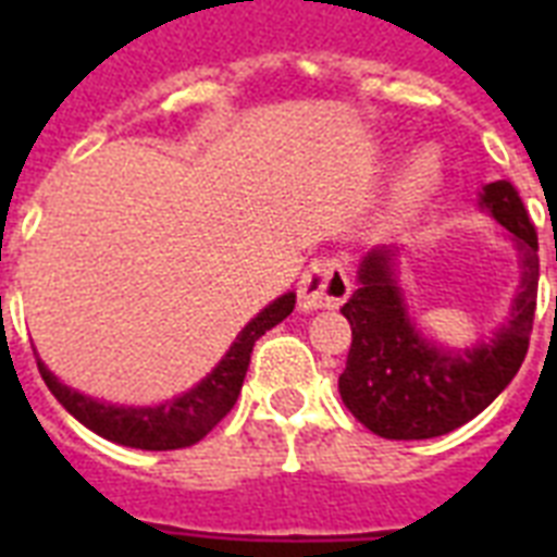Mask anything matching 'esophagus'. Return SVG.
Returning <instances> with one entry per match:
<instances>
[{"instance_id":"34e87169","label":"esophagus","mask_w":557,"mask_h":557,"mask_svg":"<svg viewBox=\"0 0 557 557\" xmlns=\"http://www.w3.org/2000/svg\"><path fill=\"white\" fill-rule=\"evenodd\" d=\"M349 297V271L338 257H321L304 271L297 283V304L304 312L309 309H330Z\"/></svg>"}]
</instances>
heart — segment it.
<instances>
[{"label": "heart", "mask_w": 557, "mask_h": 557, "mask_svg": "<svg viewBox=\"0 0 557 557\" xmlns=\"http://www.w3.org/2000/svg\"><path fill=\"white\" fill-rule=\"evenodd\" d=\"M436 178H440V168H436V161H433L431 152H416L396 182L393 205H389V219H393L396 225L410 222V219L422 210L428 196L433 193Z\"/></svg>", "instance_id": "b5f03b06"}]
</instances>
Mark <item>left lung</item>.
I'll use <instances>...</instances> for the list:
<instances>
[{
	"instance_id": "1",
	"label": "left lung",
	"mask_w": 557,
	"mask_h": 557,
	"mask_svg": "<svg viewBox=\"0 0 557 557\" xmlns=\"http://www.w3.org/2000/svg\"><path fill=\"white\" fill-rule=\"evenodd\" d=\"M483 208L515 234L523 265L509 323L488 344L466 352L431 347L405 312L393 280V248H375L358 269V288L344 304L352 347L338 389L349 413L384 440H433L483 413L527 358L537 306V231L511 182H492Z\"/></svg>"
}]
</instances>
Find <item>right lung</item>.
Listing matches in <instances>:
<instances>
[{"mask_svg": "<svg viewBox=\"0 0 557 557\" xmlns=\"http://www.w3.org/2000/svg\"><path fill=\"white\" fill-rule=\"evenodd\" d=\"M297 297L288 295L277 297L269 309H262L253 318L239 338L234 341V347L227 349V356L219 361V367L210 372L208 379L196 384L190 393L173 398L168 405L159 407H117L103 405L95 398L83 396L77 389L65 387L46 370L42 361H37L39 375L48 384V389L54 393V398L77 419L86 424L89 431L117 445H129V448L141 450H176L196 445L201 436H208L216 428L231 407L236 405V396L243 389L245 372L251 364L253 344L271 330L277 326L283 318L292 314Z\"/></svg>", "mask_w": 557, "mask_h": 557, "instance_id": "1", "label": "right lung"}]
</instances>
